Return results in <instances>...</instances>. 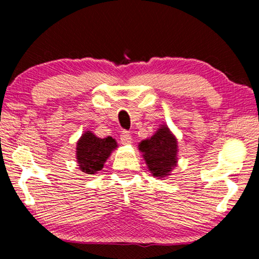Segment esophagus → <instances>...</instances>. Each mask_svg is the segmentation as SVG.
I'll return each mask as SVG.
<instances>
[{
  "instance_id": "esophagus-1",
  "label": "esophagus",
  "mask_w": 259,
  "mask_h": 259,
  "mask_svg": "<svg viewBox=\"0 0 259 259\" xmlns=\"http://www.w3.org/2000/svg\"><path fill=\"white\" fill-rule=\"evenodd\" d=\"M120 140H121V144L128 145L132 143V137H131L130 132H127V131H122L121 136H120Z\"/></svg>"
}]
</instances>
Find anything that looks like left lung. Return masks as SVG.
<instances>
[{"instance_id":"1","label":"left lung","mask_w":259,"mask_h":259,"mask_svg":"<svg viewBox=\"0 0 259 259\" xmlns=\"http://www.w3.org/2000/svg\"><path fill=\"white\" fill-rule=\"evenodd\" d=\"M177 139L166 126L158 130L151 139L139 144L151 173L159 178L168 176L177 165Z\"/></svg>"}]
</instances>
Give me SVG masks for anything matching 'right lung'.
<instances>
[{
    "label": "right lung",
    "mask_w": 259,
    "mask_h": 259,
    "mask_svg": "<svg viewBox=\"0 0 259 259\" xmlns=\"http://www.w3.org/2000/svg\"><path fill=\"white\" fill-rule=\"evenodd\" d=\"M114 148L116 143L112 137L101 139L88 131L76 145V159L80 168L88 175L100 171Z\"/></svg>",
    "instance_id": "obj_1"
}]
</instances>
